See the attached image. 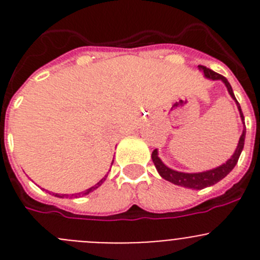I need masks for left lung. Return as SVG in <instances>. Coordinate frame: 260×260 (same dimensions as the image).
I'll return each mask as SVG.
<instances>
[{
    "instance_id": "left-lung-1",
    "label": "left lung",
    "mask_w": 260,
    "mask_h": 260,
    "mask_svg": "<svg viewBox=\"0 0 260 260\" xmlns=\"http://www.w3.org/2000/svg\"><path fill=\"white\" fill-rule=\"evenodd\" d=\"M199 70L202 71L206 78H210V80H220L227 87L228 92L232 96L233 101L236 102L237 104V108L240 111V116H241V120L244 122V114H242L241 107H240L239 102L236 99L235 94H233L232 86L230 85L227 78L224 76L219 75V73L214 72V71L209 70L206 67L204 66H199ZM245 126V122H244ZM245 135H246V128L244 127L242 130V134L240 137L239 144H237V148H236L235 153L231 156V158L228 159L227 162L223 164V165L218 166L215 169H211V170L208 171H202V173H180V171L173 170V169L168 168L165 164L161 161V158L158 157V152L157 149H154L152 152V161H153L154 166H156L157 171L164 179H166L168 182L174 183V184L180 185V187H185V188H192V189H204L206 187H210V185H214L215 183H218L219 180H222L223 178L227 177L228 174L233 170V168L236 166L237 161L240 158V154H241L242 149H244V144H245Z\"/></svg>"
}]
</instances>
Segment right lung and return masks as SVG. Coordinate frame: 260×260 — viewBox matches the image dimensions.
<instances>
[{
  "mask_svg": "<svg viewBox=\"0 0 260 260\" xmlns=\"http://www.w3.org/2000/svg\"><path fill=\"white\" fill-rule=\"evenodd\" d=\"M112 164H113V161H112ZM106 178H107V175H106V177L103 178V179H102V180H99V182H98L96 184H95V185H92V187H90L89 189H86V190H82V192H80V193L71 194V196H73V197H82V196H86V194H89L90 192H92V190H95V189H96L98 187H101V185L103 184V182H104V180H106ZM64 196H66V197H68V196H70V194H58V193H55V197H64Z\"/></svg>",
  "mask_w": 260,
  "mask_h": 260,
  "instance_id": "add662e5",
  "label": "right lung"
}]
</instances>
